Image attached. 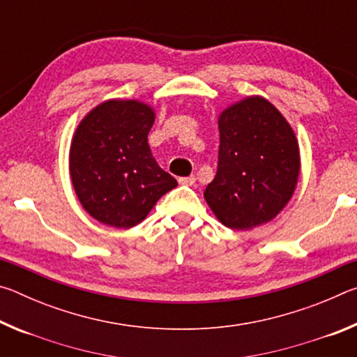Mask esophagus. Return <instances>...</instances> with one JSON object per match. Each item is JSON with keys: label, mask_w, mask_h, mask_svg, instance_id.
<instances>
[{"label": "esophagus", "mask_w": 357, "mask_h": 357, "mask_svg": "<svg viewBox=\"0 0 357 357\" xmlns=\"http://www.w3.org/2000/svg\"><path fill=\"white\" fill-rule=\"evenodd\" d=\"M195 181H197L195 176H185V178H179V184L193 185V184H195Z\"/></svg>", "instance_id": "34e87169"}]
</instances>
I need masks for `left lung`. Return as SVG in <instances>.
<instances>
[{"mask_svg": "<svg viewBox=\"0 0 357 357\" xmlns=\"http://www.w3.org/2000/svg\"><path fill=\"white\" fill-rule=\"evenodd\" d=\"M219 165L204 200L223 225L252 229L291 200L301 172L299 143L285 116L261 96L219 114Z\"/></svg>", "mask_w": 357, "mask_h": 357, "instance_id": "left-lung-1", "label": "left lung"}]
</instances>
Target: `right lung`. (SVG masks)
<instances>
[{
    "label": "right lung",
    "mask_w": 357,
    "mask_h": 357,
    "mask_svg": "<svg viewBox=\"0 0 357 357\" xmlns=\"http://www.w3.org/2000/svg\"><path fill=\"white\" fill-rule=\"evenodd\" d=\"M154 119V108L144 102L110 99L77 126L69 151L72 185L83 209L104 225L135 227L178 185L151 153Z\"/></svg>",
    "instance_id": "1"
}]
</instances>
